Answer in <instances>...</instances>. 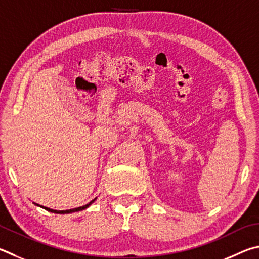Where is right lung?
Returning a JSON list of instances; mask_svg holds the SVG:
<instances>
[{
	"mask_svg": "<svg viewBox=\"0 0 259 259\" xmlns=\"http://www.w3.org/2000/svg\"><path fill=\"white\" fill-rule=\"evenodd\" d=\"M95 200H96V198H94L92 201H89L87 205H83V206H81V207H77V208H73V209H67V210H56V209H52V208H49V207H45V206H40V205L36 204V203H34V204L36 206H39V207L46 209L48 211H51V213H55V214H70V213H74V211H79V210H82V209L88 208L89 206H91Z\"/></svg>",
	"mask_w": 259,
	"mask_h": 259,
	"instance_id": "obj_1",
	"label": "right lung"
}]
</instances>
